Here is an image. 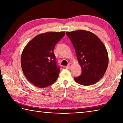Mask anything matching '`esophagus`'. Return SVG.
Instances as JSON below:
<instances>
[{"mask_svg": "<svg viewBox=\"0 0 123 123\" xmlns=\"http://www.w3.org/2000/svg\"><path fill=\"white\" fill-rule=\"evenodd\" d=\"M72 64L71 63H69L67 66H66V68L67 69H70V68H72Z\"/></svg>", "mask_w": 123, "mask_h": 123, "instance_id": "esophagus-1", "label": "esophagus"}]
</instances>
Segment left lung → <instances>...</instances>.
<instances>
[{
  "instance_id": "8db88e82",
  "label": "left lung",
  "mask_w": 123,
  "mask_h": 123,
  "mask_svg": "<svg viewBox=\"0 0 123 123\" xmlns=\"http://www.w3.org/2000/svg\"><path fill=\"white\" fill-rule=\"evenodd\" d=\"M76 52L82 69L81 75L75 78L78 84L84 86L96 84L103 78L109 64L107 49L98 37L84 30L67 32Z\"/></svg>"
}]
</instances>
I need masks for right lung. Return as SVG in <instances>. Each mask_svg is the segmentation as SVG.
Listing matches in <instances>:
<instances>
[{
  "mask_svg": "<svg viewBox=\"0 0 123 123\" xmlns=\"http://www.w3.org/2000/svg\"><path fill=\"white\" fill-rule=\"evenodd\" d=\"M65 32L40 34L27 44L21 55V67L25 76L35 86L44 88L56 81L60 69L56 63L54 49Z\"/></svg>",
  "mask_w": 123,
  "mask_h": 123,
  "instance_id": "add662e5",
  "label": "right lung"
}]
</instances>
